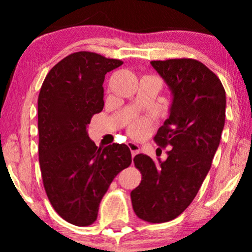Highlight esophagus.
Listing matches in <instances>:
<instances>
[{
  "instance_id": "obj_1",
  "label": "esophagus",
  "mask_w": 252,
  "mask_h": 252,
  "mask_svg": "<svg viewBox=\"0 0 252 252\" xmlns=\"http://www.w3.org/2000/svg\"><path fill=\"white\" fill-rule=\"evenodd\" d=\"M127 146H128L130 153H132V157H134V156H135V155H137V154L140 153V147L137 146L136 143L128 142V143H127Z\"/></svg>"
}]
</instances>
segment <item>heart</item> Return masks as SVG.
Segmentation results:
<instances>
[{
  "label": "heart",
  "instance_id": "heart-1",
  "mask_svg": "<svg viewBox=\"0 0 252 252\" xmlns=\"http://www.w3.org/2000/svg\"><path fill=\"white\" fill-rule=\"evenodd\" d=\"M148 127H149V119L146 117H139L129 124L128 132L134 137H141L147 133Z\"/></svg>",
  "mask_w": 252,
  "mask_h": 252
}]
</instances>
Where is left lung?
I'll list each match as a JSON object with an SVG mask.
<instances>
[{"instance_id":"8db88e82","label":"left lung","mask_w":252,"mask_h":252,"mask_svg":"<svg viewBox=\"0 0 252 252\" xmlns=\"http://www.w3.org/2000/svg\"><path fill=\"white\" fill-rule=\"evenodd\" d=\"M171 88L170 117L154 140L170 147L166 160L136 155L141 184L130 192L140 219L159 223L180 216L197 195L211 167L225 125L226 93L220 79L192 58L151 62Z\"/></svg>"}]
</instances>
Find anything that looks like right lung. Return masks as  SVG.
<instances>
[{"instance_id": "add662e5", "label": "right lung", "mask_w": 252, "mask_h": 252, "mask_svg": "<svg viewBox=\"0 0 252 252\" xmlns=\"http://www.w3.org/2000/svg\"><path fill=\"white\" fill-rule=\"evenodd\" d=\"M124 62L91 51L68 55L46 75L37 98L39 161L48 198L75 226L97 219L101 199L120 171L132 163L126 144L97 147L87 125L101 112L105 74Z\"/></svg>"}]
</instances>
